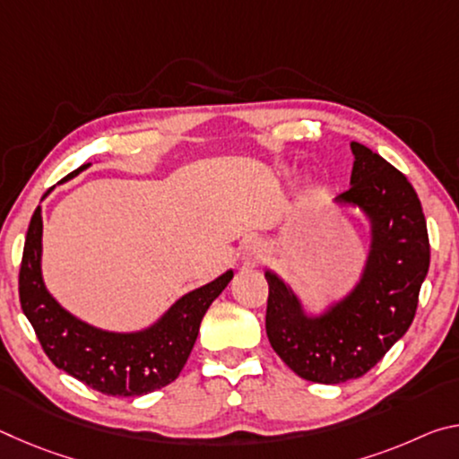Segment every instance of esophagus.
Masks as SVG:
<instances>
[{"mask_svg":"<svg viewBox=\"0 0 459 459\" xmlns=\"http://www.w3.org/2000/svg\"><path fill=\"white\" fill-rule=\"evenodd\" d=\"M265 261V248L259 243V240H248L240 251V263L245 267H257Z\"/></svg>","mask_w":459,"mask_h":459,"instance_id":"obj_1","label":"esophagus"}]
</instances>
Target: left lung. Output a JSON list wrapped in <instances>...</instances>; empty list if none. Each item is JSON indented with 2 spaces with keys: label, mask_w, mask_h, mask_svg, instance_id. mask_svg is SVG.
I'll use <instances>...</instances> for the list:
<instances>
[{
  "label": "left lung",
  "mask_w": 459,
  "mask_h": 459,
  "mask_svg": "<svg viewBox=\"0 0 459 459\" xmlns=\"http://www.w3.org/2000/svg\"><path fill=\"white\" fill-rule=\"evenodd\" d=\"M351 188L333 198L368 224V251L356 283L320 312H309L273 271L265 328L273 351L295 375L322 385L359 378L405 336L429 269L421 202L409 180L362 143H351Z\"/></svg>",
  "instance_id": "1"
}]
</instances>
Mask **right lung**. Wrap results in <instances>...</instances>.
<instances>
[{"label": "right lung", "mask_w": 459, "mask_h": 459, "mask_svg": "<svg viewBox=\"0 0 459 459\" xmlns=\"http://www.w3.org/2000/svg\"><path fill=\"white\" fill-rule=\"evenodd\" d=\"M87 168L91 164L74 169L62 182ZM42 208L38 206L22 257L20 301L54 367L111 397H142L176 380L198 338L202 317L230 283L232 269L184 293L145 328L105 330L68 312L48 291L42 275Z\"/></svg>", "instance_id": "obj_1"}]
</instances>
